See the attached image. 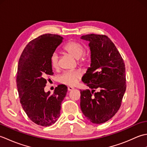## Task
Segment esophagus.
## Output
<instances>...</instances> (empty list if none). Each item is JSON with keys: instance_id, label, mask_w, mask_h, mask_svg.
Returning <instances> with one entry per match:
<instances>
[{"instance_id": "esophagus-1", "label": "esophagus", "mask_w": 147, "mask_h": 147, "mask_svg": "<svg viewBox=\"0 0 147 147\" xmlns=\"http://www.w3.org/2000/svg\"><path fill=\"white\" fill-rule=\"evenodd\" d=\"M74 88H73V87H71V86H68L67 87V90H68V91H71V90H74Z\"/></svg>"}]
</instances>
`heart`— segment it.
<instances>
[{
	"label": "heart",
	"mask_w": 147,
	"mask_h": 147,
	"mask_svg": "<svg viewBox=\"0 0 147 147\" xmlns=\"http://www.w3.org/2000/svg\"><path fill=\"white\" fill-rule=\"evenodd\" d=\"M63 50L76 59H80L81 63L87 61L88 56L84 54L85 48L82 44L75 41H70L65 44ZM51 64L54 69L59 66V55L57 53H53L51 57ZM81 77V74L78 71H68L62 73L59 77V82L65 85L73 86L77 83Z\"/></svg>",
	"instance_id": "1"
}]
</instances>
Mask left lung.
I'll return each mask as SVG.
<instances>
[{
	"label": "left lung",
	"mask_w": 147,
	"mask_h": 147,
	"mask_svg": "<svg viewBox=\"0 0 147 147\" xmlns=\"http://www.w3.org/2000/svg\"><path fill=\"white\" fill-rule=\"evenodd\" d=\"M89 42L91 64L82 77L93 89L80 90V107L84 115L94 124L109 121L119 109L126 91L125 65L116 47L105 35L81 36ZM98 89L99 92H94Z\"/></svg>",
	"instance_id": "8db88e82"
}]
</instances>
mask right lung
<instances>
[{
  "mask_svg": "<svg viewBox=\"0 0 147 147\" xmlns=\"http://www.w3.org/2000/svg\"><path fill=\"white\" fill-rule=\"evenodd\" d=\"M62 40L58 35H40L28 43L19 60L16 82L20 103L30 119L42 126L57 121L67 91L64 85H59L52 95L44 91L47 79L54 74L51 57Z\"/></svg>",
  "mask_w": 147,
  "mask_h": 147,
  "instance_id": "1",
  "label": "right lung"
}]
</instances>
